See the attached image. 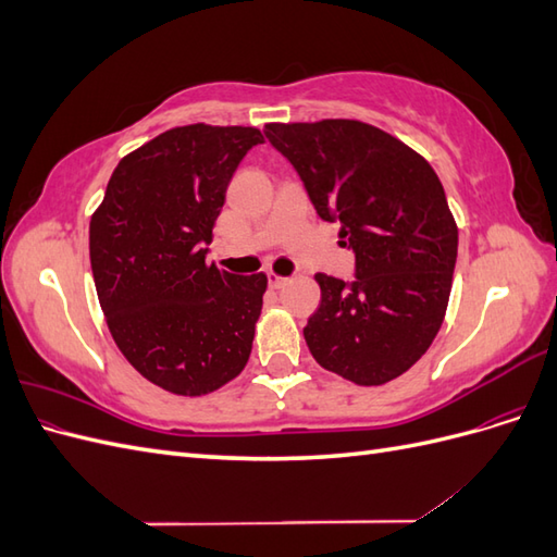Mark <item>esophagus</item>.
Instances as JSON below:
<instances>
[{
    "label": "esophagus",
    "mask_w": 557,
    "mask_h": 557,
    "mask_svg": "<svg viewBox=\"0 0 557 557\" xmlns=\"http://www.w3.org/2000/svg\"><path fill=\"white\" fill-rule=\"evenodd\" d=\"M267 281H269V288L278 290V288H283V285L288 283L290 278H285V276H278V274H274V272H269V274H267Z\"/></svg>",
    "instance_id": "esophagus-1"
}]
</instances>
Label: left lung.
Returning a JSON list of instances; mask_svg holds the SVG:
<instances>
[{
	"instance_id": "left-lung-1",
	"label": "left lung",
	"mask_w": 557,
	"mask_h": 557,
	"mask_svg": "<svg viewBox=\"0 0 557 557\" xmlns=\"http://www.w3.org/2000/svg\"><path fill=\"white\" fill-rule=\"evenodd\" d=\"M264 137L356 252L352 281L315 274L320 307L305 327L311 356L358 385L397 379L423 358L448 307L458 227L440 176L407 144L360 121L269 123Z\"/></svg>"
}]
</instances>
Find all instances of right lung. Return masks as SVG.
<instances>
[{
    "label": "right lung",
    "instance_id": "right-lung-1",
    "mask_svg": "<svg viewBox=\"0 0 557 557\" xmlns=\"http://www.w3.org/2000/svg\"><path fill=\"white\" fill-rule=\"evenodd\" d=\"M256 127L185 125L117 162L90 221V264L113 342L174 395H207L248 362L267 276L207 264L227 185Z\"/></svg>",
    "mask_w": 557,
    "mask_h": 557
}]
</instances>
